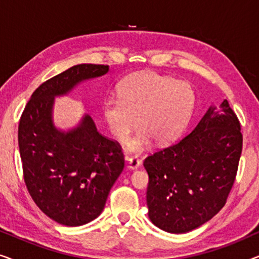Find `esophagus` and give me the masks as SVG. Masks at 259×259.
<instances>
[{"label": "esophagus", "instance_id": "34e87169", "mask_svg": "<svg viewBox=\"0 0 259 259\" xmlns=\"http://www.w3.org/2000/svg\"><path fill=\"white\" fill-rule=\"evenodd\" d=\"M141 165V160L140 159H138L136 157H132V158H128V167L131 169H137L139 168Z\"/></svg>", "mask_w": 259, "mask_h": 259}]
</instances>
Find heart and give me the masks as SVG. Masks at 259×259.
<instances>
[{
    "label": "heart",
    "instance_id": "obj_1",
    "mask_svg": "<svg viewBox=\"0 0 259 259\" xmlns=\"http://www.w3.org/2000/svg\"><path fill=\"white\" fill-rule=\"evenodd\" d=\"M119 98L102 102V115L109 132L125 143L138 126L141 130L127 144V150L139 153L152 144L164 145L176 139L192 114L194 91L186 81L152 72L126 77L118 88Z\"/></svg>",
    "mask_w": 259,
    "mask_h": 259
}]
</instances>
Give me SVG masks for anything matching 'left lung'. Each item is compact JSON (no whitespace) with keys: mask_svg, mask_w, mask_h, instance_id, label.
I'll list each match as a JSON object with an SVG mask.
<instances>
[{"mask_svg":"<svg viewBox=\"0 0 259 259\" xmlns=\"http://www.w3.org/2000/svg\"><path fill=\"white\" fill-rule=\"evenodd\" d=\"M240 122L228 100L210 107L182 139L145 159L148 217L159 229L185 233L228 200L242 154Z\"/></svg>","mask_w":259,"mask_h":259,"instance_id":"8db88e82","label":"left lung"}]
</instances>
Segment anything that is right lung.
I'll list each match as a JSON object with an SVG mask.
<instances>
[{"instance_id": "add662e5", "label": "right lung", "mask_w": 259, "mask_h": 259, "mask_svg": "<svg viewBox=\"0 0 259 259\" xmlns=\"http://www.w3.org/2000/svg\"><path fill=\"white\" fill-rule=\"evenodd\" d=\"M108 66L70 67L37 87L19 123V148L27 190L38 208L66 226L87 224L104 210L108 193L125 166L121 146L97 131L90 115L69 132L53 123L54 98Z\"/></svg>"}]
</instances>
